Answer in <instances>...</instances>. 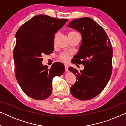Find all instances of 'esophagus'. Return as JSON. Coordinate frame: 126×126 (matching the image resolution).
Masks as SVG:
<instances>
[{"label":"esophagus","mask_w":126,"mask_h":126,"mask_svg":"<svg viewBox=\"0 0 126 126\" xmlns=\"http://www.w3.org/2000/svg\"><path fill=\"white\" fill-rule=\"evenodd\" d=\"M68 68H69L68 65H66V64H65V71H66V72H68Z\"/></svg>","instance_id":"esophagus-1"}]
</instances>
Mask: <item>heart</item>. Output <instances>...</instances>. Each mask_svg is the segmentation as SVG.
I'll list each match as a JSON object with an SVG mask.
<instances>
[{
	"instance_id": "1",
	"label": "heart",
	"mask_w": 126,
	"mask_h": 126,
	"mask_svg": "<svg viewBox=\"0 0 126 126\" xmlns=\"http://www.w3.org/2000/svg\"><path fill=\"white\" fill-rule=\"evenodd\" d=\"M77 34V32H71L68 34V35H74V34ZM60 58L63 61L67 62L69 60V56L68 54H65V53H63V54H61V55H60Z\"/></svg>"
}]
</instances>
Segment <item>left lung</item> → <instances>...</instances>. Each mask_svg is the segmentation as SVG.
<instances>
[{"label":"left lung","mask_w":126,"mask_h":126,"mask_svg":"<svg viewBox=\"0 0 126 126\" xmlns=\"http://www.w3.org/2000/svg\"><path fill=\"white\" fill-rule=\"evenodd\" d=\"M67 26L81 35V46L73 57V63L84 66L80 72L69 68L77 79L70 92L80 100L93 99L104 89L111 77L113 54L111 42L103 27L92 19H76Z\"/></svg>","instance_id":"8db88e82"}]
</instances>
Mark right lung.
Returning <instances> with one entry per match:
<instances>
[{
  "label": "right lung",
  "mask_w": 126,
  "mask_h": 126,
  "mask_svg": "<svg viewBox=\"0 0 126 126\" xmlns=\"http://www.w3.org/2000/svg\"><path fill=\"white\" fill-rule=\"evenodd\" d=\"M68 20L38 15L22 25L15 35L13 54L15 76L22 91L31 98L49 97L53 79L64 73L63 63L57 62L48 69L42 64V56L53 53L54 34Z\"/></svg>",
  "instance_id": "right-lung-1"
}]
</instances>
